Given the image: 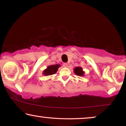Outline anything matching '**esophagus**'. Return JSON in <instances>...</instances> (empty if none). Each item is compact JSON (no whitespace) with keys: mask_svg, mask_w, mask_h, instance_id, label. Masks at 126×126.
<instances>
[{"mask_svg":"<svg viewBox=\"0 0 126 126\" xmlns=\"http://www.w3.org/2000/svg\"><path fill=\"white\" fill-rule=\"evenodd\" d=\"M63 66L64 67H68V63H63Z\"/></svg>","mask_w":126,"mask_h":126,"instance_id":"obj_1","label":"esophagus"}]
</instances>
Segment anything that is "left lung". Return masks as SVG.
Masks as SVG:
<instances>
[{"label":"left lung","mask_w":126,"mask_h":126,"mask_svg":"<svg viewBox=\"0 0 126 126\" xmlns=\"http://www.w3.org/2000/svg\"><path fill=\"white\" fill-rule=\"evenodd\" d=\"M74 72L76 75L79 76H84V72L82 69V68L80 66H77L74 68Z\"/></svg>","instance_id":"1"}]
</instances>
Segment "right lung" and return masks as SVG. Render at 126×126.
<instances>
[{
    "label": "right lung",
    "mask_w": 126,
    "mask_h": 126,
    "mask_svg": "<svg viewBox=\"0 0 126 126\" xmlns=\"http://www.w3.org/2000/svg\"><path fill=\"white\" fill-rule=\"evenodd\" d=\"M60 66H61V65L60 64L49 65L47 67V68L43 71V75L44 76H50L53 75V74H55L57 72L58 68Z\"/></svg>",
    "instance_id": "obj_1"
}]
</instances>
